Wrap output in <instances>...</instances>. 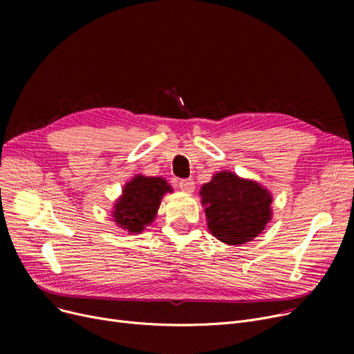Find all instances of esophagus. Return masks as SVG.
<instances>
[{
  "instance_id": "obj_1",
  "label": "esophagus",
  "mask_w": 354,
  "mask_h": 354,
  "mask_svg": "<svg viewBox=\"0 0 354 354\" xmlns=\"http://www.w3.org/2000/svg\"><path fill=\"white\" fill-rule=\"evenodd\" d=\"M176 187L185 194H192L195 191V182L192 179L176 180Z\"/></svg>"
}]
</instances>
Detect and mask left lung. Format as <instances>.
Masks as SVG:
<instances>
[{"label": "left lung", "instance_id": "left-lung-1", "mask_svg": "<svg viewBox=\"0 0 354 354\" xmlns=\"http://www.w3.org/2000/svg\"><path fill=\"white\" fill-rule=\"evenodd\" d=\"M209 232L227 245L247 244L272 218V195L261 183L231 171L214 174L199 191Z\"/></svg>", "mask_w": 354, "mask_h": 354}]
</instances>
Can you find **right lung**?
Instances as JSON below:
<instances>
[{
    "label": "right lung",
    "mask_w": 354,
    "mask_h": 354,
    "mask_svg": "<svg viewBox=\"0 0 354 354\" xmlns=\"http://www.w3.org/2000/svg\"><path fill=\"white\" fill-rule=\"evenodd\" d=\"M172 191L171 185L160 176L135 175L123 187L111 216L123 231L140 234L155 221L165 194Z\"/></svg>",
    "instance_id": "right-lung-1"
}]
</instances>
